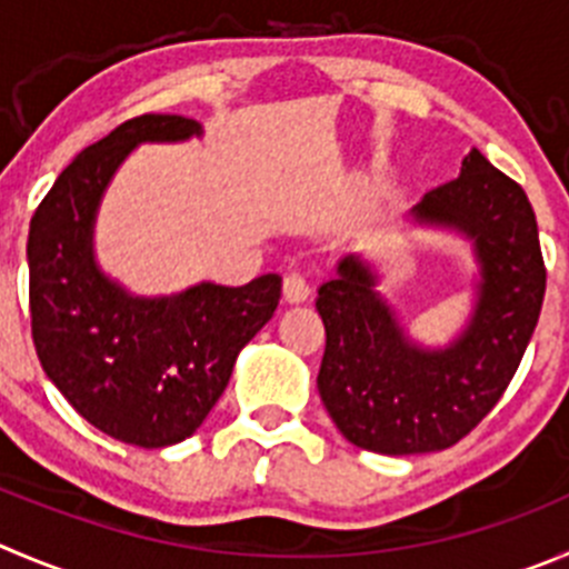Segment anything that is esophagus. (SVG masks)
Here are the masks:
<instances>
[{"instance_id": "esophagus-1", "label": "esophagus", "mask_w": 569, "mask_h": 569, "mask_svg": "<svg viewBox=\"0 0 569 569\" xmlns=\"http://www.w3.org/2000/svg\"><path fill=\"white\" fill-rule=\"evenodd\" d=\"M281 296H284L288 305H305L310 299V284H307L301 273H288L284 281H281Z\"/></svg>"}]
</instances>
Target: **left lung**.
Listing matches in <instances>:
<instances>
[{
    "label": "left lung",
    "mask_w": 569,
    "mask_h": 569,
    "mask_svg": "<svg viewBox=\"0 0 569 569\" xmlns=\"http://www.w3.org/2000/svg\"><path fill=\"white\" fill-rule=\"evenodd\" d=\"M408 220L472 246L475 307L450 343L425 346L405 332L362 253H346L316 299L327 329L323 408L346 441L380 456L447 450L478 427L511 382L545 299L531 200L478 148L463 156L461 176L427 192Z\"/></svg>",
    "instance_id": "8db88e82"
}]
</instances>
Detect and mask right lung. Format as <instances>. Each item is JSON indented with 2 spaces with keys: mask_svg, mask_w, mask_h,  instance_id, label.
<instances>
[{
  "mask_svg": "<svg viewBox=\"0 0 569 569\" xmlns=\"http://www.w3.org/2000/svg\"><path fill=\"white\" fill-rule=\"evenodd\" d=\"M192 137H203V126L178 113L122 122L58 176L27 237L32 343L47 377L89 425L144 450L203 425L237 355L281 299L276 273L242 288L198 281L181 293L139 296L97 262V212L119 164L144 142Z\"/></svg>",
  "mask_w": 569,
  "mask_h": 569,
  "instance_id": "obj_1",
  "label": "right lung"
}]
</instances>
